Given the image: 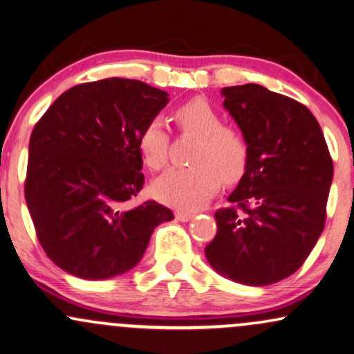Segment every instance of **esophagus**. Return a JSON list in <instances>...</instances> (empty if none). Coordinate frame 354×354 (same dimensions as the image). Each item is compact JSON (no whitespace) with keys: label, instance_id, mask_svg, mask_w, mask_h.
Wrapping results in <instances>:
<instances>
[{"label":"esophagus","instance_id":"1","mask_svg":"<svg viewBox=\"0 0 354 354\" xmlns=\"http://www.w3.org/2000/svg\"><path fill=\"white\" fill-rule=\"evenodd\" d=\"M176 219L181 221V223H188V221H191L194 218L193 212H185V211H176Z\"/></svg>","mask_w":354,"mask_h":354}]
</instances>
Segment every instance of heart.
<instances>
[{
	"label": "heart",
	"mask_w": 354,
	"mask_h": 354,
	"mask_svg": "<svg viewBox=\"0 0 354 354\" xmlns=\"http://www.w3.org/2000/svg\"><path fill=\"white\" fill-rule=\"evenodd\" d=\"M183 130L199 136L193 166L171 168L153 181V194L161 203L183 211H194L218 191L221 181L232 183L244 174L249 145L244 135L223 125L209 102L194 99L174 112ZM169 136L161 118H153L138 135V151L150 169H161L168 160Z\"/></svg>",
	"instance_id": "heart-1"
}]
</instances>
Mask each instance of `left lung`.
Instances as JSON below:
<instances>
[{
    "label": "left lung",
    "mask_w": 354,
    "mask_h": 354,
    "mask_svg": "<svg viewBox=\"0 0 354 354\" xmlns=\"http://www.w3.org/2000/svg\"><path fill=\"white\" fill-rule=\"evenodd\" d=\"M223 107L249 145L234 206L214 214L204 252L225 279L263 287L287 279L323 232L333 161L317 118L300 102L259 84L224 87Z\"/></svg>",
    "instance_id": "obj_1"
}]
</instances>
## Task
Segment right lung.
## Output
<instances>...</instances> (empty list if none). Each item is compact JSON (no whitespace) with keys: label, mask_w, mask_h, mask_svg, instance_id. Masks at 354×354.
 I'll list each match as a JSON object with an SVG mask.
<instances>
[{"label":"right lung","mask_w":354,"mask_h":354,"mask_svg":"<svg viewBox=\"0 0 354 354\" xmlns=\"http://www.w3.org/2000/svg\"><path fill=\"white\" fill-rule=\"evenodd\" d=\"M168 102L140 80L104 79L64 92L34 127L24 196L42 249L67 274H125L174 218L163 204L130 203L145 183L138 135Z\"/></svg>","instance_id":"obj_1"}]
</instances>
